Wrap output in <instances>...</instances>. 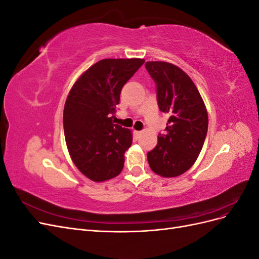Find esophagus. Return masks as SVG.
Masks as SVG:
<instances>
[{"instance_id": "34e87169", "label": "esophagus", "mask_w": 259, "mask_h": 259, "mask_svg": "<svg viewBox=\"0 0 259 259\" xmlns=\"http://www.w3.org/2000/svg\"><path fill=\"white\" fill-rule=\"evenodd\" d=\"M134 134H135L136 137H139L140 135H142V132H140V131H134Z\"/></svg>"}]
</instances>
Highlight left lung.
I'll list each match as a JSON object with an SVG mask.
<instances>
[{
    "label": "left lung",
    "instance_id": "8db88e82",
    "mask_svg": "<svg viewBox=\"0 0 259 259\" xmlns=\"http://www.w3.org/2000/svg\"><path fill=\"white\" fill-rule=\"evenodd\" d=\"M146 68L156 84L160 110L169 114L165 134L147 159L156 175L177 177L189 169L204 145L208 115L197 86L179 67L165 61H147Z\"/></svg>",
    "mask_w": 259,
    "mask_h": 259
}]
</instances>
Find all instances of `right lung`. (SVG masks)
Masks as SVG:
<instances>
[{
    "label": "right lung",
    "mask_w": 259,
    "mask_h": 259,
    "mask_svg": "<svg viewBox=\"0 0 259 259\" xmlns=\"http://www.w3.org/2000/svg\"><path fill=\"white\" fill-rule=\"evenodd\" d=\"M140 58H108L83 72L70 90L64 109L66 144L81 173L101 183L119 175L132 131L114 124L124 84L142 67Z\"/></svg>",
    "instance_id": "1"
}]
</instances>
